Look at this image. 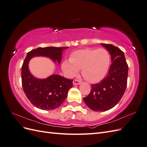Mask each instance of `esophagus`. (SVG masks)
<instances>
[{
    "label": "esophagus",
    "mask_w": 147,
    "mask_h": 147,
    "mask_svg": "<svg viewBox=\"0 0 147 147\" xmlns=\"http://www.w3.org/2000/svg\"><path fill=\"white\" fill-rule=\"evenodd\" d=\"M81 83V82L78 80H74L73 81V84L74 85H77V84H79Z\"/></svg>",
    "instance_id": "obj_1"
}]
</instances>
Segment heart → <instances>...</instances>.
<instances>
[{
  "label": "heart",
  "instance_id": "b5f03b06",
  "mask_svg": "<svg viewBox=\"0 0 147 147\" xmlns=\"http://www.w3.org/2000/svg\"><path fill=\"white\" fill-rule=\"evenodd\" d=\"M111 63V57L105 48L82 49L72 53L69 60L62 63V69L69 78L77 75L78 70L86 80L97 83L107 74Z\"/></svg>",
  "mask_w": 147,
  "mask_h": 147
}]
</instances>
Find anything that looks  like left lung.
Returning a JSON list of instances; mask_svg holds the SVG:
<instances>
[{
    "label": "left lung",
    "mask_w": 147,
    "mask_h": 147,
    "mask_svg": "<svg viewBox=\"0 0 147 147\" xmlns=\"http://www.w3.org/2000/svg\"><path fill=\"white\" fill-rule=\"evenodd\" d=\"M111 55V64L107 76L97 84H91L90 94L83 100L95 112L112 109L121 99L127 86L128 65L124 53L111 44L101 43Z\"/></svg>",
    "instance_id": "1"
}]
</instances>
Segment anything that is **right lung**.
I'll use <instances>...</instances> for the list:
<instances>
[{
    "label": "right lung",
    "mask_w": 147,
    "mask_h": 147,
    "mask_svg": "<svg viewBox=\"0 0 147 147\" xmlns=\"http://www.w3.org/2000/svg\"><path fill=\"white\" fill-rule=\"evenodd\" d=\"M68 47L38 48L28 52L21 68L22 86L26 97L37 108L51 110L58 108L67 96L70 89L73 86V80H69L59 75H52L44 79L35 78L29 70V62L35 56L50 57L60 64L63 52Z\"/></svg>",
    "instance_id": "add662e5"
}]
</instances>
